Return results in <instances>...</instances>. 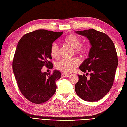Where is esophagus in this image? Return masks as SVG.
Segmentation results:
<instances>
[{
    "instance_id": "esophagus-1",
    "label": "esophagus",
    "mask_w": 127,
    "mask_h": 127,
    "mask_svg": "<svg viewBox=\"0 0 127 127\" xmlns=\"http://www.w3.org/2000/svg\"><path fill=\"white\" fill-rule=\"evenodd\" d=\"M62 76L63 77H67L69 76V74L65 73V72H63V73H62Z\"/></svg>"
}]
</instances>
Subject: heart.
Here are the masks:
<instances>
[{
    "mask_svg": "<svg viewBox=\"0 0 127 127\" xmlns=\"http://www.w3.org/2000/svg\"><path fill=\"white\" fill-rule=\"evenodd\" d=\"M64 42L70 47L75 49L77 54L83 55L87 52L88 46L86 44H81V40L76 35L70 34L67 35L64 39ZM50 55L52 57L57 58L59 56V50L57 45L55 43L52 44L50 48ZM79 59L75 58L69 60L62 59L56 63L57 69L61 71L69 73L74 71L75 69L80 65Z\"/></svg>",
    "mask_w": 127,
    "mask_h": 127,
    "instance_id": "heart-1",
    "label": "heart"
}]
</instances>
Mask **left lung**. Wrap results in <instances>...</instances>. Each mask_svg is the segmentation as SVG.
<instances>
[{"mask_svg":"<svg viewBox=\"0 0 127 127\" xmlns=\"http://www.w3.org/2000/svg\"><path fill=\"white\" fill-rule=\"evenodd\" d=\"M76 33L87 37L92 47L88 58L80 66L81 71L90 74L78 75L75 91L85 101H98L106 95L113 85L118 65L116 50L112 40L101 32L91 29ZM88 74L89 79L86 77Z\"/></svg>","mask_w":127,"mask_h":127,"instance_id":"8db88e82","label":"left lung"}]
</instances>
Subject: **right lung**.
<instances>
[{"mask_svg":"<svg viewBox=\"0 0 127 127\" xmlns=\"http://www.w3.org/2000/svg\"><path fill=\"white\" fill-rule=\"evenodd\" d=\"M63 33L37 29L24 35L18 42L13 72L21 92L33 103H44L56 92V82L61 73L57 70L52 74L42 72L41 69L44 66L53 68L50 48Z\"/></svg>","mask_w":127,"mask_h":127,"instance_id":"1","label":"right lung"}]
</instances>
